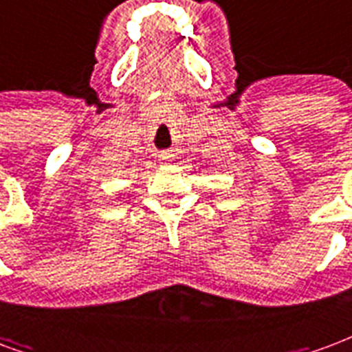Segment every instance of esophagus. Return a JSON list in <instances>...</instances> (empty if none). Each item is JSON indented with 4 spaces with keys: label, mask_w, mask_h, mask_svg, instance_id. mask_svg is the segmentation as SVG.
<instances>
[{
    "label": "esophagus",
    "mask_w": 352,
    "mask_h": 352,
    "mask_svg": "<svg viewBox=\"0 0 352 352\" xmlns=\"http://www.w3.org/2000/svg\"><path fill=\"white\" fill-rule=\"evenodd\" d=\"M161 157H163V160H166V157H168V155H161Z\"/></svg>",
    "instance_id": "esophagus-1"
}]
</instances>
